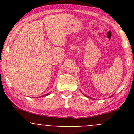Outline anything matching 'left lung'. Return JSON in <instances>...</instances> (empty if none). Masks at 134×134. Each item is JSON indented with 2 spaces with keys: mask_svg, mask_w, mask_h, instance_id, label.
Listing matches in <instances>:
<instances>
[{
  "mask_svg": "<svg viewBox=\"0 0 134 134\" xmlns=\"http://www.w3.org/2000/svg\"><path fill=\"white\" fill-rule=\"evenodd\" d=\"M87 96V97H88V98H90V96ZM111 96H111L110 97V98H111ZM91 99H93V98H91Z\"/></svg>",
  "mask_w": 134,
  "mask_h": 134,
  "instance_id": "obj_1",
  "label": "left lung"
}]
</instances>
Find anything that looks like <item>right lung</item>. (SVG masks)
<instances>
[{"label": "right lung", "mask_w": 134, "mask_h": 134, "mask_svg": "<svg viewBox=\"0 0 134 134\" xmlns=\"http://www.w3.org/2000/svg\"><path fill=\"white\" fill-rule=\"evenodd\" d=\"M49 94V93H47V94H46L44 95H43V96H40V98H41V97H44V96H48V95Z\"/></svg>", "instance_id": "add662e5"}]
</instances>
